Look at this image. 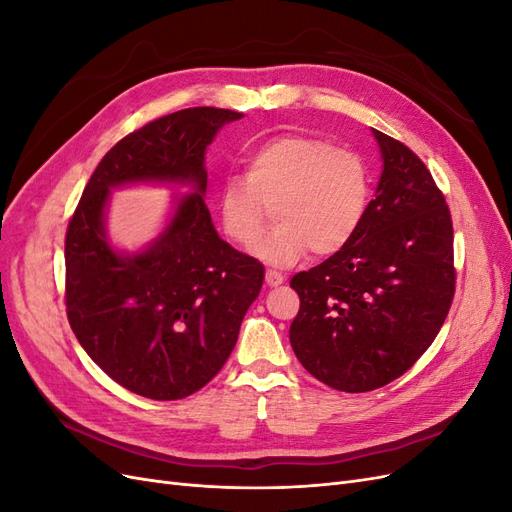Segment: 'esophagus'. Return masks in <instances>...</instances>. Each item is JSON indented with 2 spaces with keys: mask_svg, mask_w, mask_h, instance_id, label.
I'll return each mask as SVG.
<instances>
[{
  "mask_svg": "<svg viewBox=\"0 0 512 512\" xmlns=\"http://www.w3.org/2000/svg\"><path fill=\"white\" fill-rule=\"evenodd\" d=\"M265 280H267V284H269V286H280V284H284L286 277H284L280 271H273V269H269V271H267V275H265Z\"/></svg>",
  "mask_w": 512,
  "mask_h": 512,
  "instance_id": "obj_1",
  "label": "esophagus"
}]
</instances>
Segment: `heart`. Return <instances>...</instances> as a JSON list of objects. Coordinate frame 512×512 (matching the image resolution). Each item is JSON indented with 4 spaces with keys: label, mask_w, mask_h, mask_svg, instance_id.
<instances>
[{
    "label": "heart",
    "mask_w": 512,
    "mask_h": 512,
    "mask_svg": "<svg viewBox=\"0 0 512 512\" xmlns=\"http://www.w3.org/2000/svg\"><path fill=\"white\" fill-rule=\"evenodd\" d=\"M371 200V170L363 156L303 134H284L256 147L245 177L218 185V218L230 241L254 247L269 222L277 226L256 247L271 265H292L307 250L331 256L359 232Z\"/></svg>",
    "instance_id": "b5f03b06"
}]
</instances>
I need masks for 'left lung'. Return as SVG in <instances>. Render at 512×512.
Instances as JSON below:
<instances>
[{"instance_id":"8db88e82","label":"left lung","mask_w":512,"mask_h":512,"mask_svg":"<svg viewBox=\"0 0 512 512\" xmlns=\"http://www.w3.org/2000/svg\"><path fill=\"white\" fill-rule=\"evenodd\" d=\"M382 175L354 239L290 280V344L331 389L365 393L421 359L455 294L451 211L412 149L374 130Z\"/></svg>"}]
</instances>
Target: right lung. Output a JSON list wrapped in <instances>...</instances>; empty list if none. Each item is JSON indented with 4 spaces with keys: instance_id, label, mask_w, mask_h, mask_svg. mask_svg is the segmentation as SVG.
Returning a JSON list of instances; mask_svg holds the SVG:
<instances>
[{
    "instance_id": "right-lung-1",
    "label": "right lung",
    "mask_w": 512,
    "mask_h": 512,
    "mask_svg": "<svg viewBox=\"0 0 512 512\" xmlns=\"http://www.w3.org/2000/svg\"><path fill=\"white\" fill-rule=\"evenodd\" d=\"M243 113L194 106L153 119L106 153L85 185L66 232V312L79 344L123 389L183 399L218 374L237 344L265 267L213 228L205 205V151ZM190 184L145 251L126 255L105 237L113 187Z\"/></svg>"
}]
</instances>
